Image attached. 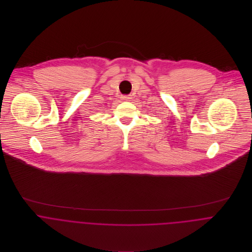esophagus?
I'll use <instances>...</instances> for the list:
<instances>
[{
    "instance_id": "obj_1",
    "label": "esophagus",
    "mask_w": 252,
    "mask_h": 252,
    "mask_svg": "<svg viewBox=\"0 0 252 252\" xmlns=\"http://www.w3.org/2000/svg\"><path fill=\"white\" fill-rule=\"evenodd\" d=\"M122 99H123L124 101H130V99H132V98H131V96H123Z\"/></svg>"
}]
</instances>
